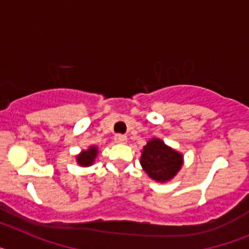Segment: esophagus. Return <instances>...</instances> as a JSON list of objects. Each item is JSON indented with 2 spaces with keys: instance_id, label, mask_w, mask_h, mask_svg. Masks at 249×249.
Returning a JSON list of instances; mask_svg holds the SVG:
<instances>
[{
  "instance_id": "esophagus-1",
  "label": "esophagus",
  "mask_w": 249,
  "mask_h": 249,
  "mask_svg": "<svg viewBox=\"0 0 249 249\" xmlns=\"http://www.w3.org/2000/svg\"><path fill=\"white\" fill-rule=\"evenodd\" d=\"M114 142L116 143H126L127 137L124 135H116L114 136Z\"/></svg>"
}]
</instances>
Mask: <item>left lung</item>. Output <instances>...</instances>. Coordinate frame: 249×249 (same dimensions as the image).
I'll return each mask as SVG.
<instances>
[{
  "label": "left lung",
  "instance_id": "1",
  "mask_svg": "<svg viewBox=\"0 0 249 249\" xmlns=\"http://www.w3.org/2000/svg\"><path fill=\"white\" fill-rule=\"evenodd\" d=\"M183 164V156L164 144L160 138H152L143 147L141 166L157 182L171 181Z\"/></svg>",
  "mask_w": 249,
  "mask_h": 249
}]
</instances>
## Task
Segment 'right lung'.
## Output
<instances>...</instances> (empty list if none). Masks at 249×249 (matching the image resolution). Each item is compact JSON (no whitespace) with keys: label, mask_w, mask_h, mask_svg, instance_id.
<instances>
[{"label":"right lung","mask_w":249,"mask_h":249,"mask_svg":"<svg viewBox=\"0 0 249 249\" xmlns=\"http://www.w3.org/2000/svg\"><path fill=\"white\" fill-rule=\"evenodd\" d=\"M97 153H98L97 147L91 146L87 151H82L80 155L77 156V163L83 167L91 166V164L94 162V158H96Z\"/></svg>","instance_id":"right-lung-1"}]
</instances>
